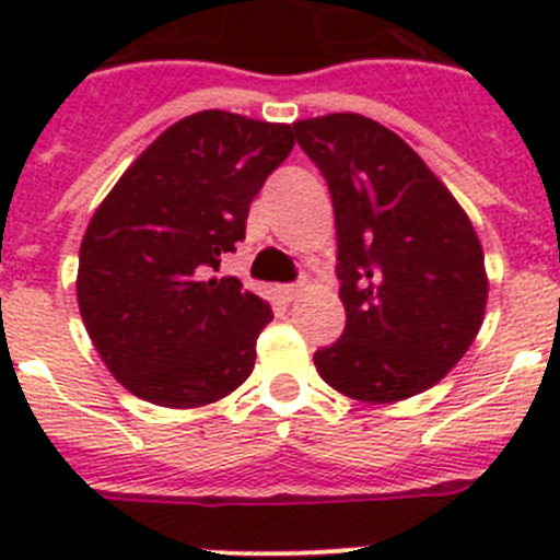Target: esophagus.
I'll return each instance as SVG.
<instances>
[{
	"label": "esophagus",
	"mask_w": 560,
	"mask_h": 560,
	"mask_svg": "<svg viewBox=\"0 0 560 560\" xmlns=\"http://www.w3.org/2000/svg\"><path fill=\"white\" fill-rule=\"evenodd\" d=\"M280 296H283L285 303H291V300H296V296H300V291H303V283H285V285H280Z\"/></svg>",
	"instance_id": "1"
}]
</instances>
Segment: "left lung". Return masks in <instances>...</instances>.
<instances>
[{
    "mask_svg": "<svg viewBox=\"0 0 560 560\" xmlns=\"http://www.w3.org/2000/svg\"><path fill=\"white\" fill-rule=\"evenodd\" d=\"M328 182L348 323L314 364L330 387L393 404L434 387L471 348L488 280L463 207L398 133L361 114L294 122Z\"/></svg>",
    "mask_w": 560,
    "mask_h": 560,
    "instance_id": "obj_1",
    "label": "left lung"
}]
</instances>
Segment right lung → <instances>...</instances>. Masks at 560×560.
<instances>
[{
  "label": "right lung",
  "mask_w": 560,
  "mask_h": 560,
  "mask_svg": "<svg viewBox=\"0 0 560 560\" xmlns=\"http://www.w3.org/2000/svg\"><path fill=\"white\" fill-rule=\"evenodd\" d=\"M294 148L291 126L190 114L140 153L89 221L78 264L83 325L114 378L190 409L249 378L266 300L215 277L249 205Z\"/></svg>",
  "instance_id": "add662e5"
}]
</instances>
